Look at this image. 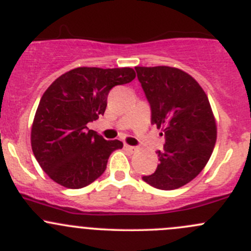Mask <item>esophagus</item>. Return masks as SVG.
Here are the masks:
<instances>
[{
    "label": "esophagus",
    "mask_w": 251,
    "mask_h": 251,
    "mask_svg": "<svg viewBox=\"0 0 251 251\" xmlns=\"http://www.w3.org/2000/svg\"><path fill=\"white\" fill-rule=\"evenodd\" d=\"M124 147H125V149H126V151H131V153H135V151H137V147L130 146V144H127V143H125V144H124Z\"/></svg>",
    "instance_id": "obj_1"
}]
</instances>
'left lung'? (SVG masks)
<instances>
[{
    "label": "left lung",
    "mask_w": 251,
    "mask_h": 251,
    "mask_svg": "<svg viewBox=\"0 0 251 251\" xmlns=\"http://www.w3.org/2000/svg\"><path fill=\"white\" fill-rule=\"evenodd\" d=\"M135 69L151 104V125L165 135L155 173L142 178L158 189H177L201 174L214 151L217 126L211 105L183 70L165 65Z\"/></svg>",
    "instance_id": "obj_1"
}]
</instances>
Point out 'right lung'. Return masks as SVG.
<instances>
[{"label":"right lung","mask_w":251,"mask_h":251,"mask_svg":"<svg viewBox=\"0 0 251 251\" xmlns=\"http://www.w3.org/2000/svg\"><path fill=\"white\" fill-rule=\"evenodd\" d=\"M135 77L132 68L80 67L60 75L45 91L32 121L31 148L55 183L78 189L104 173L110 154L124 144L105 141L86 125L104 114L114 86Z\"/></svg>","instance_id":"1"}]
</instances>
